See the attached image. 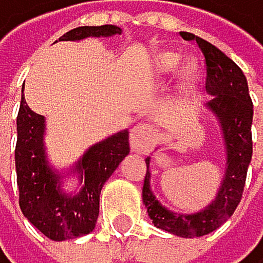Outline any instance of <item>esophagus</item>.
<instances>
[{
    "instance_id": "1",
    "label": "esophagus",
    "mask_w": 263,
    "mask_h": 263,
    "mask_svg": "<svg viewBox=\"0 0 263 263\" xmlns=\"http://www.w3.org/2000/svg\"><path fill=\"white\" fill-rule=\"evenodd\" d=\"M155 144L153 129L146 124H139L130 130V148L138 153H148Z\"/></svg>"
}]
</instances>
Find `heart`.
<instances>
[{"label": "heart", "instance_id": "obj_1", "mask_svg": "<svg viewBox=\"0 0 263 263\" xmlns=\"http://www.w3.org/2000/svg\"><path fill=\"white\" fill-rule=\"evenodd\" d=\"M179 65H181V57L176 53H163L155 60V68H157V72L160 73L174 72Z\"/></svg>", "mask_w": 263, "mask_h": 263}]
</instances>
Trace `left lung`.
I'll return each mask as SVG.
<instances>
[{
  "instance_id": "8db88e82",
  "label": "left lung",
  "mask_w": 263,
  "mask_h": 263,
  "mask_svg": "<svg viewBox=\"0 0 263 263\" xmlns=\"http://www.w3.org/2000/svg\"><path fill=\"white\" fill-rule=\"evenodd\" d=\"M186 41H196L205 57L206 81L205 89L214 98L206 106L217 115L224 133L228 168L215 201L203 212L193 215L174 214L155 198L149 190V172L146 158V176L143 184V203L149 219L158 229L182 238H200L219 229L239 205L247 181L248 165L252 162V120L253 103L248 92V82L241 68L219 48L193 34H184Z\"/></svg>"
}]
</instances>
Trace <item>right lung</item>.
I'll use <instances>...</instances> for the list:
<instances>
[{"label":"right lung","instance_id":"obj_1","mask_svg":"<svg viewBox=\"0 0 263 263\" xmlns=\"http://www.w3.org/2000/svg\"><path fill=\"white\" fill-rule=\"evenodd\" d=\"M120 34V27H77L63 34L62 41H77L89 35ZM44 117L27 106L24 96L16 115L15 167L18 186V205L22 214L46 238L63 241L89 234L100 214V193L119 163L129 153V133H119L89 148L77 171L84 177V187L77 196L60 191L58 176L48 167L43 148Z\"/></svg>","mask_w":263,"mask_h":263}]
</instances>
